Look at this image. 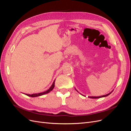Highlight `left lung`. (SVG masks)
<instances>
[{
    "label": "left lung",
    "instance_id": "obj_1",
    "mask_svg": "<svg viewBox=\"0 0 131 131\" xmlns=\"http://www.w3.org/2000/svg\"><path fill=\"white\" fill-rule=\"evenodd\" d=\"M75 89H76V88H75ZM77 91V90H76ZM114 91V90H113ZM113 91H111L110 93H108V94H106V95H102V96H88V98H92V99H97V98H103V97H105V96H108L109 95H110L111 93L113 92ZM78 92V91H77ZM79 93V92H78ZM81 94V93H80ZM82 95V94H81ZM83 96H84V95H83Z\"/></svg>",
    "mask_w": 131,
    "mask_h": 131
}]
</instances>
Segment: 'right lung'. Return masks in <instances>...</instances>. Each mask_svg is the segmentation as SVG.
<instances>
[{"label": "right lung", "instance_id": "obj_1", "mask_svg": "<svg viewBox=\"0 0 131 131\" xmlns=\"http://www.w3.org/2000/svg\"><path fill=\"white\" fill-rule=\"evenodd\" d=\"M55 80L54 81L53 84L51 85V87L49 88V89H48L47 91L42 92V93H36V94H26V95L29 96H31V97H36V96H41V95H43L44 94H46L47 93H49L50 92H51L52 90H53V88L55 87Z\"/></svg>", "mask_w": 131, "mask_h": 131}]
</instances>
